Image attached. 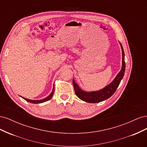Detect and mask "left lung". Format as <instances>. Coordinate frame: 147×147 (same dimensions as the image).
<instances>
[{"instance_id":"8db88e82","label":"left lung","mask_w":147,"mask_h":147,"mask_svg":"<svg viewBox=\"0 0 147 147\" xmlns=\"http://www.w3.org/2000/svg\"><path fill=\"white\" fill-rule=\"evenodd\" d=\"M119 44L121 45L122 50V67L116 77L107 86L102 89V90H100L99 91L86 92L82 90L78 86V84L75 83L74 80H73V85L74 87L75 94L81 100L86 102H89V103H98V102L109 99L116 91L120 83V82H121L124 77L126 67L125 61H124V53L123 46L121 43H119Z\"/></svg>"}]
</instances>
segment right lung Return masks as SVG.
I'll return each instance as SVG.
<instances>
[{
    "mask_svg": "<svg viewBox=\"0 0 147 147\" xmlns=\"http://www.w3.org/2000/svg\"><path fill=\"white\" fill-rule=\"evenodd\" d=\"M54 91H55V88L53 87V91L51 92V94L49 95L48 97H45V98H44L43 99H41V100H30V99H26V98H24V97H22L23 98L26 100V101H28L29 102H30V103H32V104H40V103H43V102H45L48 100H50L51 99V97H53V94H54Z\"/></svg>",
    "mask_w": 147,
    "mask_h": 147,
    "instance_id": "1",
    "label": "right lung"
}]
</instances>
